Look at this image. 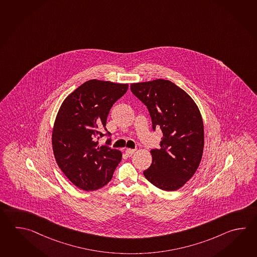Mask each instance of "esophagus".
<instances>
[{
  "label": "esophagus",
  "instance_id": "obj_1",
  "mask_svg": "<svg viewBox=\"0 0 257 257\" xmlns=\"http://www.w3.org/2000/svg\"><path fill=\"white\" fill-rule=\"evenodd\" d=\"M136 152V150L135 149H130V148H128V149H126L125 154L127 157H132L134 154Z\"/></svg>",
  "mask_w": 257,
  "mask_h": 257
}]
</instances>
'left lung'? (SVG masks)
<instances>
[{
	"instance_id": "obj_1",
	"label": "left lung",
	"mask_w": 257,
	"mask_h": 257,
	"mask_svg": "<svg viewBox=\"0 0 257 257\" xmlns=\"http://www.w3.org/2000/svg\"><path fill=\"white\" fill-rule=\"evenodd\" d=\"M131 90L147 105L153 129L160 127L159 149H153L152 164L144 175L158 189L183 187L199 168L204 147V126L192 98L166 79L132 83Z\"/></svg>"
}]
</instances>
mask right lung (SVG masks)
Listing matches in <instances>:
<instances>
[{"mask_svg": "<svg viewBox=\"0 0 257 257\" xmlns=\"http://www.w3.org/2000/svg\"><path fill=\"white\" fill-rule=\"evenodd\" d=\"M127 89L128 84L90 79L68 95L58 110L53 127V152L59 168L79 189L102 188L121 160L120 151L100 147L97 140L104 136L102 128L107 131L111 106Z\"/></svg>", "mask_w": 257, "mask_h": 257, "instance_id": "right-lung-1", "label": "right lung"}]
</instances>
